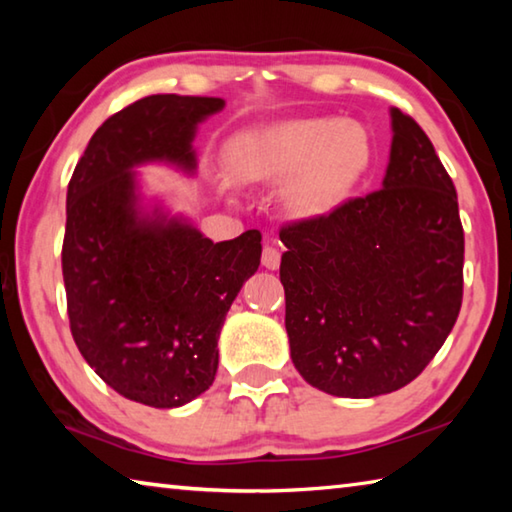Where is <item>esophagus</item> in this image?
Instances as JSON below:
<instances>
[{
	"instance_id": "obj_1",
	"label": "esophagus",
	"mask_w": 512,
	"mask_h": 512,
	"mask_svg": "<svg viewBox=\"0 0 512 512\" xmlns=\"http://www.w3.org/2000/svg\"><path fill=\"white\" fill-rule=\"evenodd\" d=\"M280 248H277L275 244H266L264 246V253H262V264L268 268V271H275L277 266H280Z\"/></svg>"
}]
</instances>
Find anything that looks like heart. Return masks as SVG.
<instances>
[{
  "instance_id": "heart-1",
  "label": "heart",
  "mask_w": 512,
  "mask_h": 512,
  "mask_svg": "<svg viewBox=\"0 0 512 512\" xmlns=\"http://www.w3.org/2000/svg\"><path fill=\"white\" fill-rule=\"evenodd\" d=\"M232 164L244 180H284L289 205L300 214L323 212L363 176L370 140L359 124L336 117L293 119L241 135Z\"/></svg>"
}]
</instances>
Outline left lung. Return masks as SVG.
Instances as JSON below:
<instances>
[{
  "label": "left lung",
  "instance_id": "left-lung-1",
  "mask_svg": "<svg viewBox=\"0 0 512 512\" xmlns=\"http://www.w3.org/2000/svg\"><path fill=\"white\" fill-rule=\"evenodd\" d=\"M384 185L284 223L293 366L318 391L375 397L427 368L463 302L456 187L418 121L393 108Z\"/></svg>",
  "mask_w": 512,
  "mask_h": 512
}]
</instances>
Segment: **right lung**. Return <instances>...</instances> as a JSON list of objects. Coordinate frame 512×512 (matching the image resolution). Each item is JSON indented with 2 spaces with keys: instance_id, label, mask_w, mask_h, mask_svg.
Segmentation results:
<instances>
[{
  "instance_id": "add662e5",
  "label": "right lung",
  "mask_w": 512,
  "mask_h": 512,
  "mask_svg": "<svg viewBox=\"0 0 512 512\" xmlns=\"http://www.w3.org/2000/svg\"><path fill=\"white\" fill-rule=\"evenodd\" d=\"M214 97L151 94L97 128L67 185L63 280L74 343L119 395L155 409L192 402L219 368L225 314L262 257V235L214 244L135 207V164L194 171L196 126Z\"/></svg>"
}]
</instances>
